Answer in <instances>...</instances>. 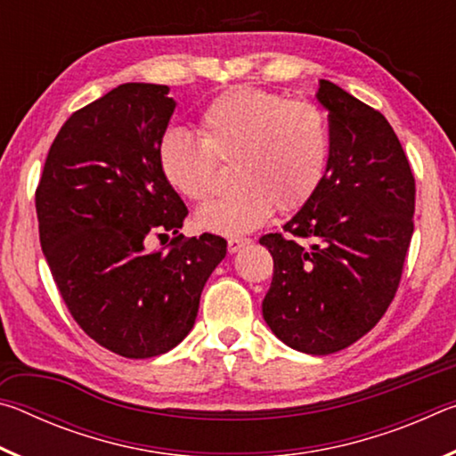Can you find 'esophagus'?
<instances>
[{"label": "esophagus", "mask_w": 456, "mask_h": 456, "mask_svg": "<svg viewBox=\"0 0 456 456\" xmlns=\"http://www.w3.org/2000/svg\"><path fill=\"white\" fill-rule=\"evenodd\" d=\"M249 243V239H241V237H231L227 239V251L229 253H237L239 249H241L243 245Z\"/></svg>", "instance_id": "esophagus-1"}]
</instances>
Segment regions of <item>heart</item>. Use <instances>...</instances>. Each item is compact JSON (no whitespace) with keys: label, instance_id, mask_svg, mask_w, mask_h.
<instances>
[{"label":"heart","instance_id":"obj_1","mask_svg":"<svg viewBox=\"0 0 456 456\" xmlns=\"http://www.w3.org/2000/svg\"><path fill=\"white\" fill-rule=\"evenodd\" d=\"M165 181L191 203L217 189V163L233 165L237 191L197 213L199 229L243 235L272 217L293 213L320 189L330 133L318 106L275 92L237 86L223 92L199 118V138L168 130L159 142Z\"/></svg>","mask_w":456,"mask_h":456}]
</instances>
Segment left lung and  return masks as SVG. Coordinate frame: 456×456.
<instances>
[{
  "label": "left lung",
  "mask_w": 456,
  "mask_h": 456,
  "mask_svg": "<svg viewBox=\"0 0 456 456\" xmlns=\"http://www.w3.org/2000/svg\"><path fill=\"white\" fill-rule=\"evenodd\" d=\"M330 157L315 195L259 239L273 257L264 318L289 348L326 356L368 334L396 296L414 231V175L390 122L330 80Z\"/></svg>",
  "instance_id": "1"
}]
</instances>
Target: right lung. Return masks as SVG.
Masks as SVG:
<instances>
[{"label":"right lung","instance_id":"obj_1","mask_svg":"<svg viewBox=\"0 0 456 456\" xmlns=\"http://www.w3.org/2000/svg\"><path fill=\"white\" fill-rule=\"evenodd\" d=\"M175 112L163 84H120L60 128L36 189L40 243L76 323L102 348L142 360L183 342L227 253L183 239L187 207L165 181L159 142ZM173 234L165 252L152 238Z\"/></svg>","mask_w":456,"mask_h":456}]
</instances>
